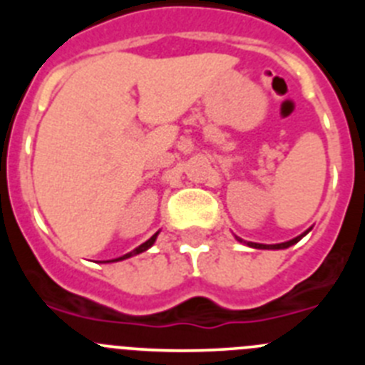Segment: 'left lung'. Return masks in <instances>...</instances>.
Masks as SVG:
<instances>
[{
  "label": "left lung",
  "mask_w": 365,
  "mask_h": 365,
  "mask_svg": "<svg viewBox=\"0 0 365 365\" xmlns=\"http://www.w3.org/2000/svg\"><path fill=\"white\" fill-rule=\"evenodd\" d=\"M309 230H311V228H309ZM307 230V232H309ZM307 232H305V234H307ZM305 234H302V235H298V237H294V240H291V241H287V243H278V245H261V243H247L248 247H254V248H272V250H278V248H289L291 247V245H294V243H298L299 240H302L303 235ZM237 241H241L240 237H237Z\"/></svg>",
  "instance_id": "8db88e82"
}]
</instances>
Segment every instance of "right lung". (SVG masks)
<instances>
[{
	"label": "right lung",
	"instance_id": "obj_1",
	"mask_svg": "<svg viewBox=\"0 0 365 365\" xmlns=\"http://www.w3.org/2000/svg\"><path fill=\"white\" fill-rule=\"evenodd\" d=\"M157 234H159V232H157ZM157 234L155 235H151L150 240L146 241V243H143L140 245V247H137L133 250V252H130V254H125V256H122V257H118V259H111V261H120V259H128V257H131V256H135V254H140V252H144V250H148V248L151 247V245L155 243V240H157Z\"/></svg>",
	"mask_w": 365,
	"mask_h": 365
}]
</instances>
